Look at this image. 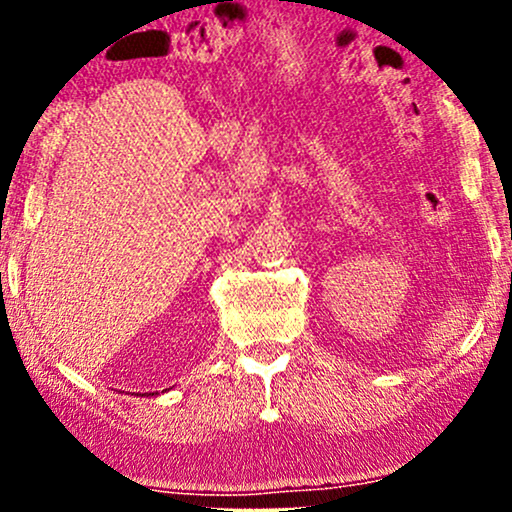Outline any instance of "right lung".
Masks as SVG:
<instances>
[{
    "instance_id": "add662e5",
    "label": "right lung",
    "mask_w": 512,
    "mask_h": 512,
    "mask_svg": "<svg viewBox=\"0 0 512 512\" xmlns=\"http://www.w3.org/2000/svg\"><path fill=\"white\" fill-rule=\"evenodd\" d=\"M146 395H154V392H146Z\"/></svg>"
}]
</instances>
